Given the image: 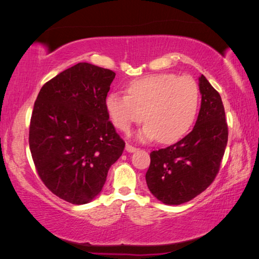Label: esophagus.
I'll use <instances>...</instances> for the list:
<instances>
[{
  "label": "esophagus",
  "mask_w": 259,
  "mask_h": 259,
  "mask_svg": "<svg viewBox=\"0 0 259 259\" xmlns=\"http://www.w3.org/2000/svg\"><path fill=\"white\" fill-rule=\"evenodd\" d=\"M125 150H126V152H129V153H134V152L137 151L138 148H136V147H134L133 145H129V144H126V145H125Z\"/></svg>",
  "instance_id": "34e87169"
}]
</instances>
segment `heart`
<instances>
[{
	"label": "heart",
	"instance_id": "heart-1",
	"mask_svg": "<svg viewBox=\"0 0 259 259\" xmlns=\"http://www.w3.org/2000/svg\"><path fill=\"white\" fill-rule=\"evenodd\" d=\"M200 105V90L190 76L156 74L130 83L128 96L112 93L105 106L117 129L128 133L143 120L139 131L143 140L159 138L174 143L187 134L195 121Z\"/></svg>",
	"mask_w": 259,
	"mask_h": 259
}]
</instances>
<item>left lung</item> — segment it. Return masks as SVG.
Masks as SVG:
<instances>
[{
  "label": "left lung",
  "instance_id": "obj_1",
  "mask_svg": "<svg viewBox=\"0 0 259 259\" xmlns=\"http://www.w3.org/2000/svg\"><path fill=\"white\" fill-rule=\"evenodd\" d=\"M201 107L193 130L174 145L153 151L148 190L162 203L178 205L202 193L219 171L229 137L222 98L204 75L199 77Z\"/></svg>",
  "mask_w": 259,
  "mask_h": 259
}]
</instances>
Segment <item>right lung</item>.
I'll return each mask as SVG.
<instances>
[{
  "label": "right lung",
  "mask_w": 259,
  "mask_h": 259,
  "mask_svg": "<svg viewBox=\"0 0 259 259\" xmlns=\"http://www.w3.org/2000/svg\"><path fill=\"white\" fill-rule=\"evenodd\" d=\"M111 69L78 63L41 88L29 125V148L45 185L58 198L85 204L97 196L125 144L105 106Z\"/></svg>",
  "instance_id": "right-lung-1"
}]
</instances>
